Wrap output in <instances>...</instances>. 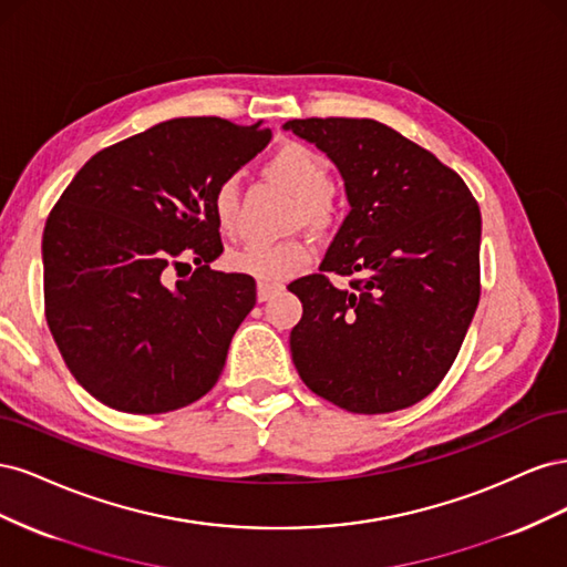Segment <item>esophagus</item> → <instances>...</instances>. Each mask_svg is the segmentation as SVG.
I'll return each mask as SVG.
<instances>
[{
    "label": "esophagus",
    "instance_id": "obj_1",
    "mask_svg": "<svg viewBox=\"0 0 567 567\" xmlns=\"http://www.w3.org/2000/svg\"><path fill=\"white\" fill-rule=\"evenodd\" d=\"M281 288H284L281 284H265V281H260V284H257V300L265 302V300H269L274 293H279Z\"/></svg>",
    "mask_w": 567,
    "mask_h": 567
}]
</instances>
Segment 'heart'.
Returning a JSON list of instances; mask_svg holds the SVG:
<instances>
[{"instance_id": "1", "label": "heart", "mask_w": 567, "mask_h": 567, "mask_svg": "<svg viewBox=\"0 0 567 567\" xmlns=\"http://www.w3.org/2000/svg\"><path fill=\"white\" fill-rule=\"evenodd\" d=\"M267 175L286 186L296 198L293 219L315 231L333 225L336 208L331 203L333 169L319 151L300 142H288L271 153ZM213 215L219 229L234 236L241 229V194L234 177L221 179L213 192ZM310 262V248L298 238L288 241H252L229 255L234 271L265 284H281Z\"/></svg>"}]
</instances>
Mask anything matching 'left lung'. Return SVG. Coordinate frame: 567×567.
<instances>
[{
  "label": "left lung",
  "mask_w": 567,
  "mask_h": 567,
  "mask_svg": "<svg viewBox=\"0 0 567 567\" xmlns=\"http://www.w3.org/2000/svg\"><path fill=\"white\" fill-rule=\"evenodd\" d=\"M329 156L350 200L302 302L290 354L302 383L352 414L427 398L461 350L480 300V208L452 167L369 117L288 120ZM331 272L351 284L338 289Z\"/></svg>",
  "instance_id": "left-lung-1"
}]
</instances>
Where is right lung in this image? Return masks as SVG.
Returning <instances> with one entry per match:
<instances>
[{
	"instance_id": "1",
	"label": "right lung",
	"mask_w": 567,
	"mask_h": 567,
	"mask_svg": "<svg viewBox=\"0 0 567 567\" xmlns=\"http://www.w3.org/2000/svg\"><path fill=\"white\" fill-rule=\"evenodd\" d=\"M269 140L260 123L175 117L99 151L65 186L42 236L44 315L92 398L167 414L213 390L257 298L248 274L210 269L225 250L213 192ZM188 261L193 277L173 282Z\"/></svg>"
}]
</instances>
